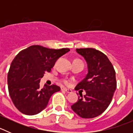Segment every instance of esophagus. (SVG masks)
Masks as SVG:
<instances>
[{
    "label": "esophagus",
    "instance_id": "obj_1",
    "mask_svg": "<svg viewBox=\"0 0 133 133\" xmlns=\"http://www.w3.org/2000/svg\"><path fill=\"white\" fill-rule=\"evenodd\" d=\"M62 90H64V91H65V92H67V93H71V92H72V90L66 89V88H63V89H62Z\"/></svg>",
    "mask_w": 133,
    "mask_h": 133
}]
</instances>
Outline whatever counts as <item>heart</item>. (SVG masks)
Wrapping results in <instances>:
<instances>
[{
    "mask_svg": "<svg viewBox=\"0 0 133 133\" xmlns=\"http://www.w3.org/2000/svg\"><path fill=\"white\" fill-rule=\"evenodd\" d=\"M64 83L66 84H69V82H68L67 81H64Z\"/></svg>",
    "mask_w": 133,
    "mask_h": 133,
    "instance_id": "heart-1",
    "label": "heart"
}]
</instances>
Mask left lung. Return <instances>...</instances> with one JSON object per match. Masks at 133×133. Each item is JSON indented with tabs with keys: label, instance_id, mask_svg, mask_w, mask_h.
<instances>
[{
	"label": "left lung",
	"instance_id": "8db88e82",
	"mask_svg": "<svg viewBox=\"0 0 133 133\" xmlns=\"http://www.w3.org/2000/svg\"><path fill=\"white\" fill-rule=\"evenodd\" d=\"M76 51L85 59L88 73L75 87V90H85L86 95L78 97L71 109L82 118H95L101 115L112 101L117 88L115 70L107 56L99 50L86 48Z\"/></svg>",
	"mask_w": 133,
	"mask_h": 133
}]
</instances>
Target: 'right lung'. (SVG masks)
<instances>
[{
	"instance_id": "right-lung-1",
	"label": "right lung",
	"mask_w": 133,
	"mask_h": 133,
	"mask_svg": "<svg viewBox=\"0 0 133 133\" xmlns=\"http://www.w3.org/2000/svg\"><path fill=\"white\" fill-rule=\"evenodd\" d=\"M69 50L32 45L15 56L8 73V88L12 103L20 112L27 115L39 113L46 107L50 97L61 90L55 84H45L41 89L40 81L57 59Z\"/></svg>"
}]
</instances>
